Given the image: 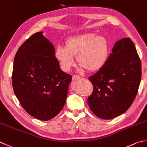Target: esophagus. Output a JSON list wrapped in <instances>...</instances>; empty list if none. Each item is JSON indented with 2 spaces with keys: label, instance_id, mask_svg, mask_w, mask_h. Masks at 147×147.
I'll return each instance as SVG.
<instances>
[{
  "label": "esophagus",
  "instance_id": "1",
  "mask_svg": "<svg viewBox=\"0 0 147 147\" xmlns=\"http://www.w3.org/2000/svg\"><path fill=\"white\" fill-rule=\"evenodd\" d=\"M80 78H81V77L79 76H73L72 80H73V81H76V80L79 79Z\"/></svg>",
  "mask_w": 147,
  "mask_h": 147
}]
</instances>
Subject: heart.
<instances>
[{
  "instance_id": "heart-1",
  "label": "heart",
  "mask_w": 147,
  "mask_h": 147,
  "mask_svg": "<svg viewBox=\"0 0 147 147\" xmlns=\"http://www.w3.org/2000/svg\"><path fill=\"white\" fill-rule=\"evenodd\" d=\"M109 54L107 38L95 33L87 32L68 38L65 47L58 46L55 57L65 71H68L74 66V57L82 69L88 71H96L106 64Z\"/></svg>"
}]
</instances>
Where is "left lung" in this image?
I'll use <instances>...</instances> for the list:
<instances>
[{"label": "left lung", "mask_w": 147, "mask_h": 147, "mask_svg": "<svg viewBox=\"0 0 147 147\" xmlns=\"http://www.w3.org/2000/svg\"><path fill=\"white\" fill-rule=\"evenodd\" d=\"M142 77V63L129 38L115 43L112 53L100 70L89 77L93 91L88 98L96 117L111 120L129 109L137 95Z\"/></svg>", "instance_id": "1"}]
</instances>
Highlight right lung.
<instances>
[{"label":"right lung","instance_id":"right-lung-1","mask_svg":"<svg viewBox=\"0 0 147 147\" xmlns=\"http://www.w3.org/2000/svg\"><path fill=\"white\" fill-rule=\"evenodd\" d=\"M54 54V45L38 32L20 47L14 59V93L28 114L43 121L61 111L72 77L61 70Z\"/></svg>","mask_w":147,"mask_h":147}]
</instances>
